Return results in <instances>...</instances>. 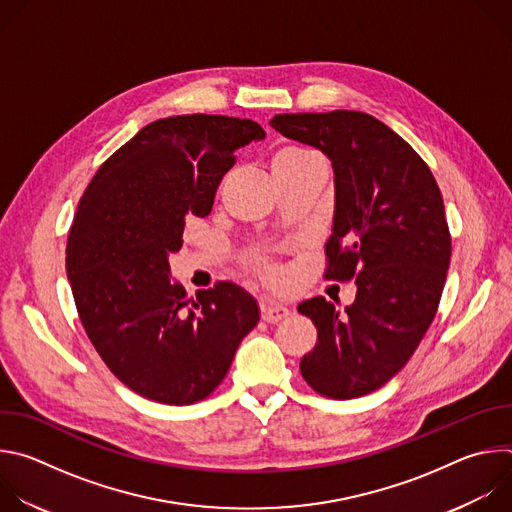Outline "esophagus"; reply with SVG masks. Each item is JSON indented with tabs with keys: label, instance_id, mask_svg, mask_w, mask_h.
Masks as SVG:
<instances>
[{
	"label": "esophagus",
	"instance_id": "obj_1",
	"mask_svg": "<svg viewBox=\"0 0 512 512\" xmlns=\"http://www.w3.org/2000/svg\"><path fill=\"white\" fill-rule=\"evenodd\" d=\"M289 314H291L289 308H285V306H281V304H269V302H265V304L261 306V318H263L265 322H269V324H277V322L285 320Z\"/></svg>",
	"mask_w": 512,
	"mask_h": 512
}]
</instances>
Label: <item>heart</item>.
<instances>
[{
	"instance_id": "obj_1",
	"label": "heart",
	"mask_w": 512,
	"mask_h": 512,
	"mask_svg": "<svg viewBox=\"0 0 512 512\" xmlns=\"http://www.w3.org/2000/svg\"><path fill=\"white\" fill-rule=\"evenodd\" d=\"M308 150L304 148H283L281 152H277L275 158H283V156H298V154H306Z\"/></svg>"
}]
</instances>
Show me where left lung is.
Returning a JSON list of instances; mask_svg holds the SVG:
<instances>
[{
  "instance_id": "left-lung-1",
  "label": "left lung",
  "mask_w": 512,
  "mask_h": 512,
  "mask_svg": "<svg viewBox=\"0 0 512 512\" xmlns=\"http://www.w3.org/2000/svg\"><path fill=\"white\" fill-rule=\"evenodd\" d=\"M269 123L332 162L324 277L356 283L344 314L324 298L298 306L318 330L302 377L324 397L369 395L405 367L440 306L452 255L442 192L411 145L369 113H285Z\"/></svg>"
}]
</instances>
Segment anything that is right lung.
Returning a JSON list of instances; mask_svg holds the SVG:
<instances>
[{
	"label": "right lung",
	"mask_w": 512,
	"mask_h": 512,
	"mask_svg": "<svg viewBox=\"0 0 512 512\" xmlns=\"http://www.w3.org/2000/svg\"><path fill=\"white\" fill-rule=\"evenodd\" d=\"M251 119L176 115L137 131L97 170L66 241V273L79 318L109 371L137 395L192 405L229 373L257 326L247 291L221 281H172L186 216H206L235 152L263 139Z\"/></svg>",
	"instance_id": "add662e5"
}]
</instances>
